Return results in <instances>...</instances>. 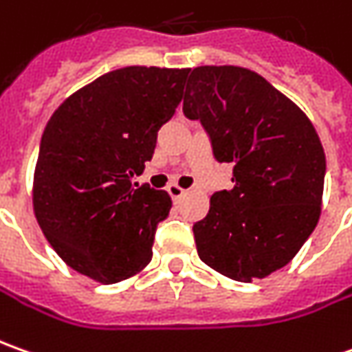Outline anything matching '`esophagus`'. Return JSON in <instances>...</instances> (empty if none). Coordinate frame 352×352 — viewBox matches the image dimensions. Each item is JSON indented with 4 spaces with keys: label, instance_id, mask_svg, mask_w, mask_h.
I'll list each match as a JSON object with an SVG mask.
<instances>
[{
    "label": "esophagus",
    "instance_id": "obj_1",
    "mask_svg": "<svg viewBox=\"0 0 352 352\" xmlns=\"http://www.w3.org/2000/svg\"><path fill=\"white\" fill-rule=\"evenodd\" d=\"M167 192L171 195V199H173V200H179L181 197H183V195H185V192H187V190H185V188H181L179 185H175V183H173V185H169V187H167Z\"/></svg>",
    "mask_w": 352,
    "mask_h": 352
}]
</instances>
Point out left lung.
I'll return each instance as SVG.
<instances>
[{"label": "left lung", "mask_w": 352, "mask_h": 352, "mask_svg": "<svg viewBox=\"0 0 352 352\" xmlns=\"http://www.w3.org/2000/svg\"><path fill=\"white\" fill-rule=\"evenodd\" d=\"M183 113L204 126L214 157L234 164V188L210 197L192 226L210 269L239 283L294 259L318 226L325 153L304 111L259 74L239 66L188 69Z\"/></svg>", "instance_id": "8db88e82"}]
</instances>
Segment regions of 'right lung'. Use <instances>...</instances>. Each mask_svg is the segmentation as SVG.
I'll use <instances>...</instances> for the list:
<instances>
[{"mask_svg": "<svg viewBox=\"0 0 352 352\" xmlns=\"http://www.w3.org/2000/svg\"><path fill=\"white\" fill-rule=\"evenodd\" d=\"M188 69L128 66L69 95L44 128L32 208L67 267L101 285L152 261L171 197L138 185L157 130L181 103Z\"/></svg>", "mask_w": 352, "mask_h": 352, "instance_id": "add662e5", "label": "right lung"}]
</instances>
